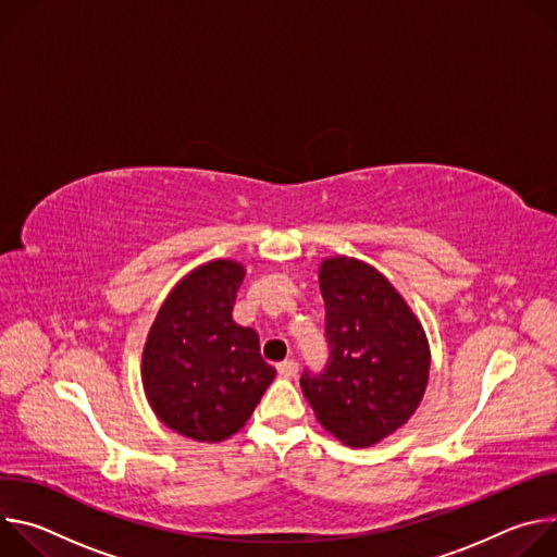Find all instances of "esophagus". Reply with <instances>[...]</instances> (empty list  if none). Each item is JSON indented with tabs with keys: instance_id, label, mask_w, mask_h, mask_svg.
<instances>
[{
	"instance_id": "obj_1",
	"label": "esophagus",
	"mask_w": 557,
	"mask_h": 557,
	"mask_svg": "<svg viewBox=\"0 0 557 557\" xmlns=\"http://www.w3.org/2000/svg\"><path fill=\"white\" fill-rule=\"evenodd\" d=\"M297 370H299V363H297L295 359H286V361L277 363V372H280L282 376H286V379L295 376V374H297Z\"/></svg>"
}]
</instances>
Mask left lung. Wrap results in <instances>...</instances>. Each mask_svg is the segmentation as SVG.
I'll return each mask as SVG.
<instances>
[{
    "instance_id": "obj_1",
    "label": "left lung",
    "mask_w": 557,
    "mask_h": 557,
    "mask_svg": "<svg viewBox=\"0 0 557 557\" xmlns=\"http://www.w3.org/2000/svg\"><path fill=\"white\" fill-rule=\"evenodd\" d=\"M329 363L299 385L317 421L344 445L370 447L408 423L428 376L430 346L406 299L370 264L329 258L320 267Z\"/></svg>"
}]
</instances>
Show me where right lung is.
<instances>
[{
    "label": "right lung",
    "instance_id": "add662e5",
    "mask_svg": "<svg viewBox=\"0 0 557 557\" xmlns=\"http://www.w3.org/2000/svg\"><path fill=\"white\" fill-rule=\"evenodd\" d=\"M245 267L213 260L185 275L163 301L143 350V387L156 417L205 443L235 434L275 379L253 329L233 322Z\"/></svg>",
    "mask_w": 557,
    "mask_h": 557
}]
</instances>
